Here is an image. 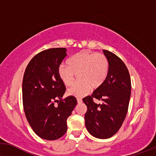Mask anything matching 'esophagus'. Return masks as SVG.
<instances>
[{"instance_id":"34e87169","label":"esophagus","mask_w":156,"mask_h":156,"mask_svg":"<svg viewBox=\"0 0 156 156\" xmlns=\"http://www.w3.org/2000/svg\"><path fill=\"white\" fill-rule=\"evenodd\" d=\"M77 102H78V103H81L83 102V100L81 98H77Z\"/></svg>"}]
</instances>
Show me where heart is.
<instances>
[{"label": "heart", "instance_id": "1", "mask_svg": "<svg viewBox=\"0 0 156 156\" xmlns=\"http://www.w3.org/2000/svg\"><path fill=\"white\" fill-rule=\"evenodd\" d=\"M58 69V74L66 85H71L78 74L79 81L68 90V94L75 97H83L90 90L102 85L107 78L109 61L103 54L82 50L74 54Z\"/></svg>", "mask_w": 156, "mask_h": 156}]
</instances>
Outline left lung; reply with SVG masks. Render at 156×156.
Wrapping results in <instances>:
<instances>
[{"label":"left lung","mask_w":156,"mask_h":156,"mask_svg":"<svg viewBox=\"0 0 156 156\" xmlns=\"http://www.w3.org/2000/svg\"><path fill=\"white\" fill-rule=\"evenodd\" d=\"M109 61L107 78L91 96L83 99L87 110L85 115L87 130L101 139L110 138L119 131L129 108L131 83L128 69L119 57L103 50ZM93 99L101 101L97 104Z\"/></svg>","instance_id":"8db88e82"}]
</instances>
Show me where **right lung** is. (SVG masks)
<instances>
[{"mask_svg": "<svg viewBox=\"0 0 156 156\" xmlns=\"http://www.w3.org/2000/svg\"><path fill=\"white\" fill-rule=\"evenodd\" d=\"M66 48L39 52L28 63L23 76V102L26 118L38 136L50 141L65 134L67 119L77 104L73 96L62 98L66 86L59 78L58 69L66 56Z\"/></svg>", "mask_w": 156, "mask_h": 156, "instance_id": "add662e5", "label": "right lung"}]
</instances>
